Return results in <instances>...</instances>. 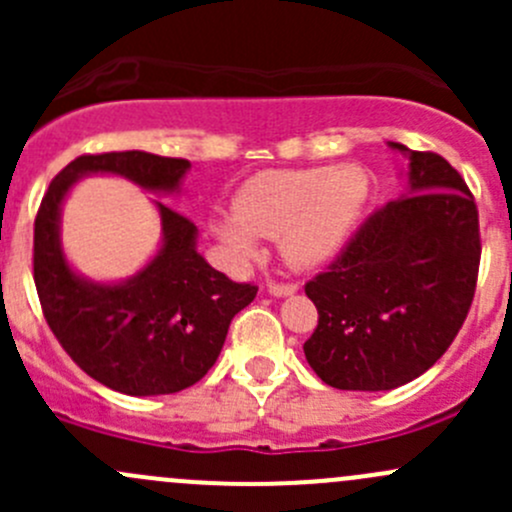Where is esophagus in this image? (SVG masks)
Returning a JSON list of instances; mask_svg holds the SVG:
<instances>
[{
    "instance_id": "esophagus-1",
    "label": "esophagus",
    "mask_w": 512,
    "mask_h": 512,
    "mask_svg": "<svg viewBox=\"0 0 512 512\" xmlns=\"http://www.w3.org/2000/svg\"><path fill=\"white\" fill-rule=\"evenodd\" d=\"M297 292L294 285H270V294L272 297H289V294Z\"/></svg>"
}]
</instances>
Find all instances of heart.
I'll return each instance as SVG.
<instances>
[{
    "mask_svg": "<svg viewBox=\"0 0 512 512\" xmlns=\"http://www.w3.org/2000/svg\"><path fill=\"white\" fill-rule=\"evenodd\" d=\"M371 198L361 165H312L257 173L232 200L235 218L213 220V232L235 265L262 255L257 237L280 240L294 270H317L347 247Z\"/></svg>",
    "mask_w": 512,
    "mask_h": 512,
    "instance_id": "1",
    "label": "heart"
}]
</instances>
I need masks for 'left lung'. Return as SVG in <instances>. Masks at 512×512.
I'll return each mask as SVG.
<instances>
[{"label": "left lung", "instance_id": "left-lung-1", "mask_svg": "<svg viewBox=\"0 0 512 512\" xmlns=\"http://www.w3.org/2000/svg\"><path fill=\"white\" fill-rule=\"evenodd\" d=\"M389 148L409 160L404 193L304 287L319 312L304 356L342 391H391L431 369L476 292L478 210L466 180L436 153Z\"/></svg>", "mask_w": 512, "mask_h": 512}]
</instances>
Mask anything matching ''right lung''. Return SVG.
<instances>
[{
    "mask_svg": "<svg viewBox=\"0 0 512 512\" xmlns=\"http://www.w3.org/2000/svg\"><path fill=\"white\" fill-rule=\"evenodd\" d=\"M190 160L146 151L71 160L46 190L34 223V282L44 317L66 354L98 384L128 396L175 394L218 361L227 327L255 299L198 252V227L153 200L156 255L126 280L81 275L61 245V210L86 175H118L146 193L180 195Z\"/></svg>",
    "mask_w": 512,
    "mask_h": 512,
    "instance_id": "1",
    "label": "right lung"
}]
</instances>
